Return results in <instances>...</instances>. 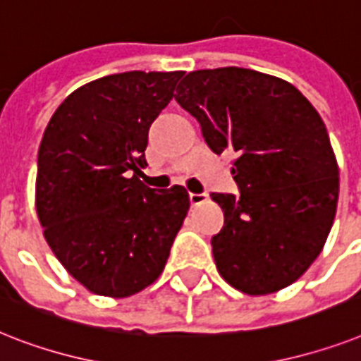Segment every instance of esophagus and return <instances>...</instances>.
<instances>
[{"mask_svg": "<svg viewBox=\"0 0 361 361\" xmlns=\"http://www.w3.org/2000/svg\"><path fill=\"white\" fill-rule=\"evenodd\" d=\"M189 200L192 206H200L207 200V195H204V192H189Z\"/></svg>", "mask_w": 361, "mask_h": 361, "instance_id": "34e87169", "label": "esophagus"}]
</instances>
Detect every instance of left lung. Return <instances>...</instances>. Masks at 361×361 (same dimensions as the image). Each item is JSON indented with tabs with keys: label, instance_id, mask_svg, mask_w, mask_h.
I'll use <instances>...</instances> for the list:
<instances>
[{
	"label": "left lung",
	"instance_id": "1",
	"mask_svg": "<svg viewBox=\"0 0 361 361\" xmlns=\"http://www.w3.org/2000/svg\"><path fill=\"white\" fill-rule=\"evenodd\" d=\"M174 96L215 154L231 152L239 196L215 192L216 269L247 295L291 286L321 254L339 196L326 126L291 83L256 70H196Z\"/></svg>",
	"mask_w": 361,
	"mask_h": 361
}]
</instances>
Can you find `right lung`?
Segmentation results:
<instances>
[{
    "mask_svg": "<svg viewBox=\"0 0 361 361\" xmlns=\"http://www.w3.org/2000/svg\"><path fill=\"white\" fill-rule=\"evenodd\" d=\"M183 72H124L74 90L38 148L37 204L44 237L89 291L124 298L154 283L189 211L181 185L139 180L150 126Z\"/></svg>",
    "mask_w": 361,
    "mask_h": 361,
    "instance_id": "right-lung-1",
    "label": "right lung"
}]
</instances>
